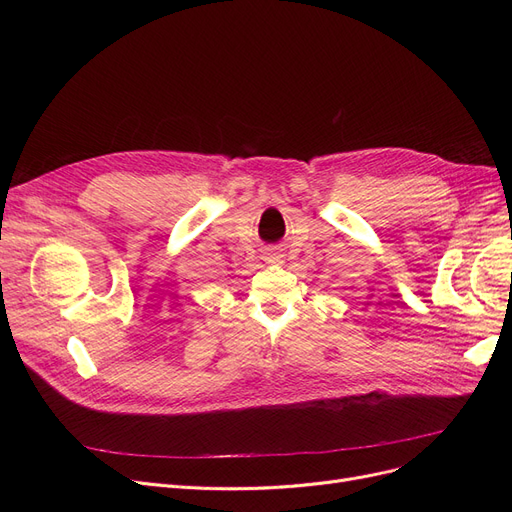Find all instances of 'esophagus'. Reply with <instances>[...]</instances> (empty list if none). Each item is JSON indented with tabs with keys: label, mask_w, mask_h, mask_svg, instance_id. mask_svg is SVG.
Segmentation results:
<instances>
[{
	"label": "esophagus",
	"mask_w": 512,
	"mask_h": 512,
	"mask_svg": "<svg viewBox=\"0 0 512 512\" xmlns=\"http://www.w3.org/2000/svg\"><path fill=\"white\" fill-rule=\"evenodd\" d=\"M282 251L278 249V247H270V249H267L265 251V261L267 263H282Z\"/></svg>",
	"instance_id": "1"
}]
</instances>
